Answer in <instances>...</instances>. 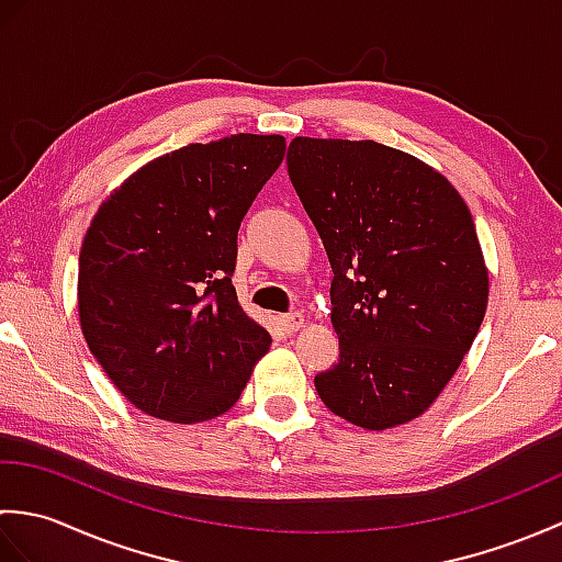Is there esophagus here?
<instances>
[{
	"label": "esophagus",
	"mask_w": 562,
	"mask_h": 562,
	"mask_svg": "<svg viewBox=\"0 0 562 562\" xmlns=\"http://www.w3.org/2000/svg\"><path fill=\"white\" fill-rule=\"evenodd\" d=\"M280 324H282V328L288 330V333H294V330H300L302 326H304V314H300V312H292V314H282L280 316Z\"/></svg>",
	"instance_id": "1"
}]
</instances>
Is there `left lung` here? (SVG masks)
<instances>
[{"label":"left lung","mask_w":562,"mask_h":562,"mask_svg":"<svg viewBox=\"0 0 562 562\" xmlns=\"http://www.w3.org/2000/svg\"><path fill=\"white\" fill-rule=\"evenodd\" d=\"M290 181L333 268L340 360L314 384L330 413L389 429L423 415L471 350L487 268L459 190L374 139L294 137Z\"/></svg>","instance_id":"8db88e82"}]
</instances>
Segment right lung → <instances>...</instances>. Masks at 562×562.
<instances>
[{
	"label": "right lung",
	"instance_id": "1",
	"mask_svg": "<svg viewBox=\"0 0 562 562\" xmlns=\"http://www.w3.org/2000/svg\"><path fill=\"white\" fill-rule=\"evenodd\" d=\"M284 137L238 133L149 161L93 214L79 254L91 355L142 413L202 423L241 396L270 333L238 306L236 234L284 159Z\"/></svg>",
	"mask_w": 562,
	"mask_h": 562
}]
</instances>
